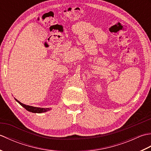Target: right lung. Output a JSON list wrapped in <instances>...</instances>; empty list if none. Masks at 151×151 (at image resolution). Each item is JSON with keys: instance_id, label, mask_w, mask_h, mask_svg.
Listing matches in <instances>:
<instances>
[{"instance_id": "right-lung-1", "label": "right lung", "mask_w": 151, "mask_h": 151, "mask_svg": "<svg viewBox=\"0 0 151 151\" xmlns=\"http://www.w3.org/2000/svg\"><path fill=\"white\" fill-rule=\"evenodd\" d=\"M15 101H17L18 103L20 104L22 107H24L26 110L28 111L32 112V113H37V114H40V113H43V112H46L47 111H49L50 110V108H38V107H34L32 106H28L21 103V102H19L17 99H15Z\"/></svg>"}]
</instances>
